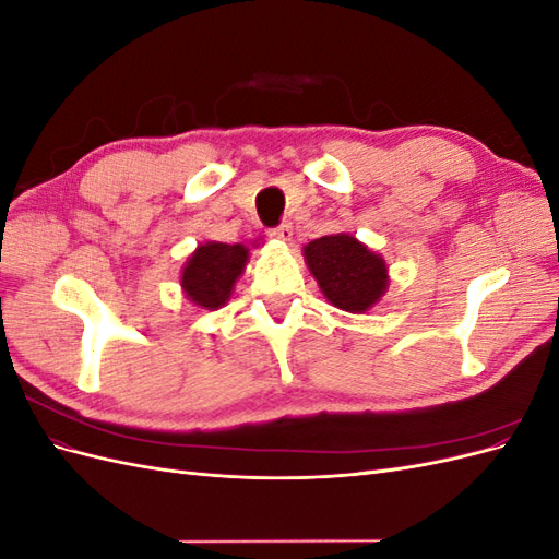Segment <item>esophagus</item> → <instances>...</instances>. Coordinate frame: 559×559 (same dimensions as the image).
Returning a JSON list of instances; mask_svg holds the SVG:
<instances>
[{
    "instance_id": "esophagus-1",
    "label": "esophagus",
    "mask_w": 559,
    "mask_h": 559,
    "mask_svg": "<svg viewBox=\"0 0 559 559\" xmlns=\"http://www.w3.org/2000/svg\"><path fill=\"white\" fill-rule=\"evenodd\" d=\"M267 235H270V238L282 240V242H289L292 235H294V228H292V224H282V226H277V228H270Z\"/></svg>"
}]
</instances>
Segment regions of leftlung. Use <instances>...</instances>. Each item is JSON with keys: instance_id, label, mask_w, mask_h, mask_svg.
<instances>
[{"instance_id": "1", "label": "left lung", "mask_w": 559, "mask_h": 559, "mask_svg": "<svg viewBox=\"0 0 559 559\" xmlns=\"http://www.w3.org/2000/svg\"><path fill=\"white\" fill-rule=\"evenodd\" d=\"M302 257L331 306L361 314L384 296L389 273L380 253L347 233L324 235L302 247Z\"/></svg>"}]
</instances>
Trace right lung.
<instances>
[{
  "instance_id": "right-lung-1",
  "label": "right lung",
  "mask_w": 559,
  "mask_h": 559,
  "mask_svg": "<svg viewBox=\"0 0 559 559\" xmlns=\"http://www.w3.org/2000/svg\"><path fill=\"white\" fill-rule=\"evenodd\" d=\"M249 249L245 245H200L181 270V289L186 298L205 310L226 306L235 282L245 273Z\"/></svg>"
}]
</instances>
